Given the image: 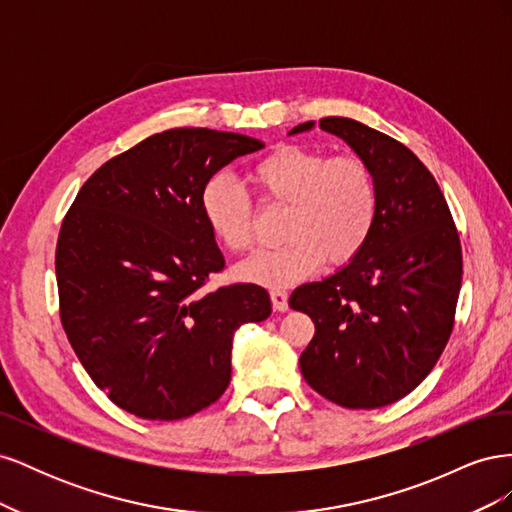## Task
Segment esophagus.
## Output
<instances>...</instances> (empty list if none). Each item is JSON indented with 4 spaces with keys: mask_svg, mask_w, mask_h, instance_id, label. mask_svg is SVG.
<instances>
[{
    "mask_svg": "<svg viewBox=\"0 0 512 512\" xmlns=\"http://www.w3.org/2000/svg\"><path fill=\"white\" fill-rule=\"evenodd\" d=\"M271 303L275 312H286L288 309V294L284 290H271Z\"/></svg>",
    "mask_w": 512,
    "mask_h": 512,
    "instance_id": "obj_1",
    "label": "esophagus"
}]
</instances>
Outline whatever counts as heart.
Segmentation results:
<instances>
[{
    "label": "heart",
    "mask_w": 512,
    "mask_h": 512,
    "mask_svg": "<svg viewBox=\"0 0 512 512\" xmlns=\"http://www.w3.org/2000/svg\"><path fill=\"white\" fill-rule=\"evenodd\" d=\"M262 198L288 203L280 245L267 247L237 267L239 280L288 288L312 275L324 260L342 265L363 250L378 218V185L369 166L352 156L286 145L252 168ZM200 213L211 235L230 252L254 243L250 198L226 175L200 190Z\"/></svg>",
    "instance_id": "1"
}]
</instances>
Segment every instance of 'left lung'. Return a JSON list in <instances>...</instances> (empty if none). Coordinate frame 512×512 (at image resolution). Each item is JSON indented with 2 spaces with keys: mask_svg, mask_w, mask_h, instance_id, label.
<instances>
[{
  "mask_svg": "<svg viewBox=\"0 0 512 512\" xmlns=\"http://www.w3.org/2000/svg\"><path fill=\"white\" fill-rule=\"evenodd\" d=\"M320 130L374 173L378 218L348 265L290 294L316 327L299 365L333 404L374 410L412 393L438 363L453 331L461 243L440 185L406 145L348 117H324Z\"/></svg>",
  "mask_w": 512,
  "mask_h": 512,
  "instance_id": "8db88e82",
  "label": "left lung"
}]
</instances>
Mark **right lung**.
<instances>
[{"label":"right lung","mask_w":512,"mask_h":512,"mask_svg":"<svg viewBox=\"0 0 512 512\" xmlns=\"http://www.w3.org/2000/svg\"><path fill=\"white\" fill-rule=\"evenodd\" d=\"M252 136L175 128L145 138L91 175L64 218L55 271L70 344L108 399L149 421H179L230 384L232 337L267 320L256 284L205 292L224 256L200 190Z\"/></svg>","instance_id":"1"}]
</instances>
